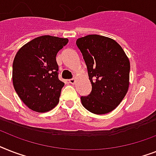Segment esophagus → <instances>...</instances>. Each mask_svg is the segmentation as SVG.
<instances>
[{
  "label": "esophagus",
  "mask_w": 156,
  "mask_h": 156,
  "mask_svg": "<svg viewBox=\"0 0 156 156\" xmlns=\"http://www.w3.org/2000/svg\"><path fill=\"white\" fill-rule=\"evenodd\" d=\"M69 83H70V84H73V83H75V79L74 78H71V79L69 80Z\"/></svg>",
  "instance_id": "34e87169"
}]
</instances>
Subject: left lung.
Masks as SVG:
<instances>
[{"label": "left lung", "instance_id": "left-lung-1", "mask_svg": "<svg viewBox=\"0 0 156 156\" xmlns=\"http://www.w3.org/2000/svg\"><path fill=\"white\" fill-rule=\"evenodd\" d=\"M76 44L83 56L92 89L81 96L83 107L95 114H106L116 108L129 88L130 64L122 48L110 38L89 35Z\"/></svg>", "mask_w": 156, "mask_h": 156}]
</instances>
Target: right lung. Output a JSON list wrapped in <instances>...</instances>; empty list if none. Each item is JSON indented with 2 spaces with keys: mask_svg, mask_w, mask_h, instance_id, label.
I'll list each match as a JSON object with an SVG mask.
<instances>
[{
  "mask_svg": "<svg viewBox=\"0 0 156 156\" xmlns=\"http://www.w3.org/2000/svg\"><path fill=\"white\" fill-rule=\"evenodd\" d=\"M68 39L44 35L18 50L13 63V84L27 106L38 112L52 109L59 102L65 85L58 78L57 52Z\"/></svg>",
  "mask_w": 156,
  "mask_h": 156,
  "instance_id": "add662e5",
  "label": "right lung"
}]
</instances>
